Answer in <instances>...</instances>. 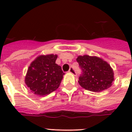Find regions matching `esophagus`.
<instances>
[{
	"label": "esophagus",
	"mask_w": 132,
	"mask_h": 132,
	"mask_svg": "<svg viewBox=\"0 0 132 132\" xmlns=\"http://www.w3.org/2000/svg\"><path fill=\"white\" fill-rule=\"evenodd\" d=\"M68 72H70V73H71V74L73 75H75V76H76L77 75L76 72H75V70H74V68H70V69H69V70H68Z\"/></svg>",
	"instance_id": "1"
}]
</instances>
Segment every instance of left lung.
Masks as SVG:
<instances>
[{
  "label": "left lung",
  "instance_id": "8db88e82",
  "mask_svg": "<svg viewBox=\"0 0 132 132\" xmlns=\"http://www.w3.org/2000/svg\"><path fill=\"white\" fill-rule=\"evenodd\" d=\"M77 62L82 70L78 82L81 86L92 92H101L111 87L114 72L110 65L101 58L78 56Z\"/></svg>",
  "mask_w": 132,
  "mask_h": 132
}]
</instances>
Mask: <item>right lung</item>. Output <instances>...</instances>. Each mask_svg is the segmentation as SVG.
<instances>
[{
	"mask_svg": "<svg viewBox=\"0 0 132 132\" xmlns=\"http://www.w3.org/2000/svg\"><path fill=\"white\" fill-rule=\"evenodd\" d=\"M57 55H40L31 62L25 77V84L33 93L46 95L60 86L64 73L55 61Z\"/></svg>",
	"mask_w": 132,
	"mask_h": 132,
	"instance_id": "1",
	"label": "right lung"
}]
</instances>
